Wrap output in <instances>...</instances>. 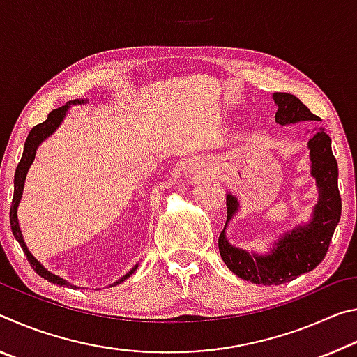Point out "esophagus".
<instances>
[{
    "mask_svg": "<svg viewBox=\"0 0 357 357\" xmlns=\"http://www.w3.org/2000/svg\"><path fill=\"white\" fill-rule=\"evenodd\" d=\"M190 173L193 174V176L200 178V176H203V168H200V165H195V167H192Z\"/></svg>",
    "mask_w": 357,
    "mask_h": 357,
    "instance_id": "34e87169",
    "label": "esophagus"
}]
</instances>
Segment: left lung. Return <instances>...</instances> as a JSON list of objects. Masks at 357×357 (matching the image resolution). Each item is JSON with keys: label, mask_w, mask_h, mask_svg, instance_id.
Segmentation results:
<instances>
[{"label": "left lung", "mask_w": 357, "mask_h": 357, "mask_svg": "<svg viewBox=\"0 0 357 357\" xmlns=\"http://www.w3.org/2000/svg\"><path fill=\"white\" fill-rule=\"evenodd\" d=\"M277 104L275 121L282 126L299 121H317L302 102L293 94L275 93ZM312 174L317 178L319 200L313 213V219L305 227H299L287 233L269 255H250L244 250L228 244L225 229L219 236V250L229 271L241 279L257 285H280L296 277L315 269L323 261L329 249L332 234L335 231L342 214V198L338 192V167L331 148V138L324 128H319L309 142ZM238 211V200L227 197V222Z\"/></svg>", "instance_id": "8db88e82"}]
</instances>
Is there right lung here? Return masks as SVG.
Wrapping results in <instances>:
<instances>
[{
  "mask_svg": "<svg viewBox=\"0 0 357 357\" xmlns=\"http://www.w3.org/2000/svg\"><path fill=\"white\" fill-rule=\"evenodd\" d=\"M77 102H78V104H82L83 100H74V102H72V104H77ZM68 108H69V105H63V107L55 108V110L48 113V116H47V119L44 121V123L34 126V128L29 130V134L26 137V142H25V148H23V155H22V159L19 162V165H17V170H15V176H14V198H12L10 213H9V220H10L12 233H14L15 239L19 241V244L22 245L23 253H25L26 258H28V263L31 264V268L36 271V273H38L40 277H44L45 280L52 282V283H56V285H61V287L63 285H68V283H66L63 279H59L58 275H53V274L48 273V271L44 268V266H42L38 261V259H36L31 255V253H29V250L26 249L25 241H23V238H22V231H20L19 222H17V206H19V202H20V198H22L23 184H25V178H26L28 168H29V165L33 164V160H34L36 149H38L39 143L42 140H45L48 135L55 132V129L58 128L59 123H61V121H63L66 112H68ZM135 269H137V266L132 271H129V273L126 274L123 279L118 280L116 283H121L123 280L128 279V277H130L132 274L135 273ZM116 283H114V285H116ZM70 287H74V285H70ZM74 288H77V287H74Z\"/></svg>",
  "mask_w": 357,
  "mask_h": 357,
  "instance_id": "1",
  "label": "right lung"
}]
</instances>
